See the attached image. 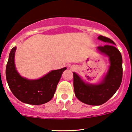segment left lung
Returning <instances> with one entry per match:
<instances>
[{
  "label": "left lung",
  "instance_id": "1",
  "mask_svg": "<svg viewBox=\"0 0 132 132\" xmlns=\"http://www.w3.org/2000/svg\"><path fill=\"white\" fill-rule=\"evenodd\" d=\"M98 39L107 43L98 46L97 50L109 57L110 66L103 80L97 84L84 82L73 72V87L76 97L80 102L90 105H100L107 102L118 91L123 78V59L120 52L115 47V43L103 36Z\"/></svg>",
  "mask_w": 132,
  "mask_h": 132
}]
</instances>
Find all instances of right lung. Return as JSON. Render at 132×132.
Instances as JSON below:
<instances>
[{
	"label": "right lung",
	"mask_w": 132,
	"mask_h": 132,
	"mask_svg": "<svg viewBox=\"0 0 132 132\" xmlns=\"http://www.w3.org/2000/svg\"><path fill=\"white\" fill-rule=\"evenodd\" d=\"M16 47L11 49L6 69L7 84L14 96L22 102L30 105H42L52 100L62 73L66 68L52 70L43 77L30 80L22 77L16 70L14 55Z\"/></svg>",
	"instance_id": "obj_1"
}]
</instances>
